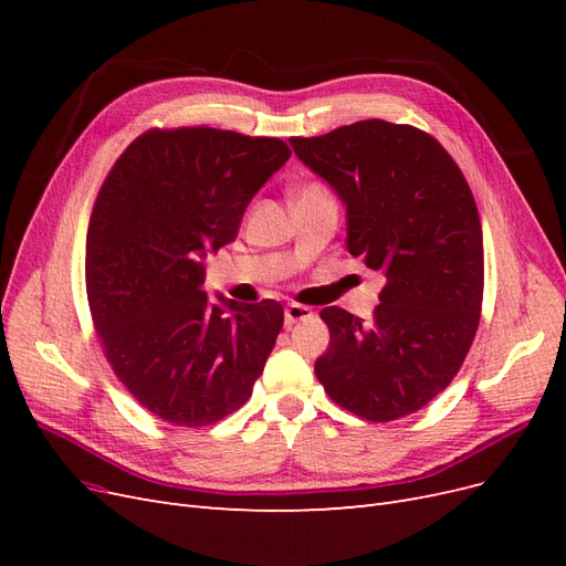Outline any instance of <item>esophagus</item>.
I'll return each instance as SVG.
<instances>
[{"instance_id":"1","label":"esophagus","mask_w":566,"mask_h":566,"mask_svg":"<svg viewBox=\"0 0 566 566\" xmlns=\"http://www.w3.org/2000/svg\"><path fill=\"white\" fill-rule=\"evenodd\" d=\"M283 316H285V325L290 328V325H295L297 321L310 318V316H312V310H310V306H302V304H287Z\"/></svg>"}]
</instances>
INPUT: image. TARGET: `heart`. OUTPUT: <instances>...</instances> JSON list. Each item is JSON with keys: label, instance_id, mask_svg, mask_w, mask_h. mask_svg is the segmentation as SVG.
Instances as JSON below:
<instances>
[{"label": "heart", "instance_id": "heart-1", "mask_svg": "<svg viewBox=\"0 0 566 566\" xmlns=\"http://www.w3.org/2000/svg\"><path fill=\"white\" fill-rule=\"evenodd\" d=\"M310 188H318V186H310Z\"/></svg>", "mask_w": 566, "mask_h": 566}]
</instances>
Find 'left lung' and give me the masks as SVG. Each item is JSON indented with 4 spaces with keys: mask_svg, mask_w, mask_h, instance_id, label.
Masks as SVG:
<instances>
[{
    "mask_svg": "<svg viewBox=\"0 0 566 566\" xmlns=\"http://www.w3.org/2000/svg\"><path fill=\"white\" fill-rule=\"evenodd\" d=\"M347 212V250L380 271L373 321L325 306L331 345L316 358L328 397L373 422L416 413L447 389L479 325L482 221L470 186L437 139L361 119L290 139Z\"/></svg>",
    "mask_w": 566,
    "mask_h": 566,
    "instance_id": "left-lung-1",
    "label": "left lung"
}]
</instances>
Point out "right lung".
Instances as JSON below:
<instances>
[{"label":"right lung","instance_id":"obj_1","mask_svg":"<svg viewBox=\"0 0 566 566\" xmlns=\"http://www.w3.org/2000/svg\"><path fill=\"white\" fill-rule=\"evenodd\" d=\"M287 158L269 136L150 129L101 186L84 260L94 328L119 382L165 422L202 427L233 413L276 345L283 306L212 302L202 260L233 241Z\"/></svg>","mask_w":566,"mask_h":566}]
</instances>
